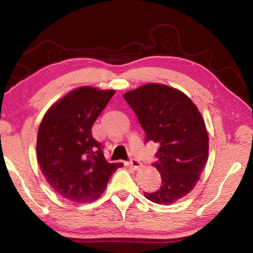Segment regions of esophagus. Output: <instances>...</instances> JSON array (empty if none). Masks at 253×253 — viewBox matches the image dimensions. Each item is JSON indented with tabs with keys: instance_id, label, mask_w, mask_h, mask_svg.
I'll return each mask as SVG.
<instances>
[{
	"instance_id": "1",
	"label": "esophagus",
	"mask_w": 253,
	"mask_h": 253,
	"mask_svg": "<svg viewBox=\"0 0 253 253\" xmlns=\"http://www.w3.org/2000/svg\"><path fill=\"white\" fill-rule=\"evenodd\" d=\"M128 164H129L130 168H132V169H136V170L142 168V163H140L139 161L135 160V158H132V160H130L129 163H128Z\"/></svg>"
}]
</instances>
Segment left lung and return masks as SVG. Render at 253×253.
Masks as SVG:
<instances>
[{"label":"left lung","mask_w":253,"mask_h":253,"mask_svg":"<svg viewBox=\"0 0 253 253\" xmlns=\"http://www.w3.org/2000/svg\"><path fill=\"white\" fill-rule=\"evenodd\" d=\"M124 98L146 132V142L160 145L153 165L162 185L144 195L157 204L175 203L193 190L208 161L209 136L202 115L185 93L166 84H144Z\"/></svg>","instance_id":"8db88e82"}]
</instances>
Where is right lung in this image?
Masks as SVG:
<instances>
[{
	"label": "right lung",
	"instance_id": "1",
	"mask_svg": "<svg viewBox=\"0 0 253 253\" xmlns=\"http://www.w3.org/2000/svg\"><path fill=\"white\" fill-rule=\"evenodd\" d=\"M115 90L80 87L50 107L38 130L37 155L53 190L77 203L99 198L122 163H108L92 125Z\"/></svg>",
	"mask_w": 253,
	"mask_h": 253
}]
</instances>
